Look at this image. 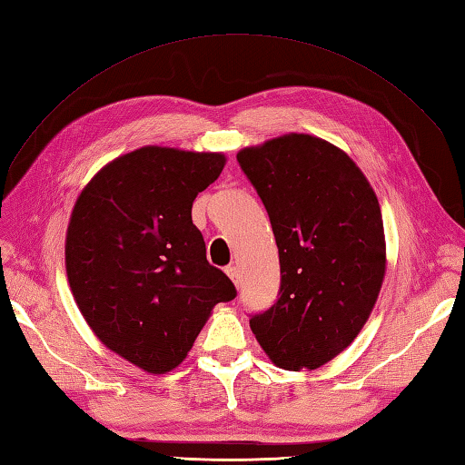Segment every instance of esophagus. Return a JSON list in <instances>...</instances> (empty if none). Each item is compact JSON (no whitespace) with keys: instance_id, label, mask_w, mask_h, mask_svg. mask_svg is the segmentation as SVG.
Returning <instances> with one entry per match:
<instances>
[{"instance_id":"obj_1","label":"esophagus","mask_w":465,"mask_h":465,"mask_svg":"<svg viewBox=\"0 0 465 465\" xmlns=\"http://www.w3.org/2000/svg\"><path fill=\"white\" fill-rule=\"evenodd\" d=\"M226 276H229L232 282H234V286H239L241 284V270L236 268V266H226Z\"/></svg>"}]
</instances>
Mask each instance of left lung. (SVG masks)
<instances>
[{
	"label": "left lung",
	"instance_id": "obj_1",
	"mask_svg": "<svg viewBox=\"0 0 465 465\" xmlns=\"http://www.w3.org/2000/svg\"><path fill=\"white\" fill-rule=\"evenodd\" d=\"M266 207L280 256L278 300L251 315L272 363L318 369L351 345L384 278L375 191L351 157L308 134H288L236 155Z\"/></svg>",
	"mask_w": 465,
	"mask_h": 465
}]
</instances>
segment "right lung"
Returning <instances> with one entry per match:
<instances>
[{
    "label": "right lung",
    "instance_id": "1",
    "mask_svg": "<svg viewBox=\"0 0 465 465\" xmlns=\"http://www.w3.org/2000/svg\"><path fill=\"white\" fill-rule=\"evenodd\" d=\"M223 153L147 145L102 167L66 231V276L90 330L153 375L175 369L211 310L236 298L191 221Z\"/></svg>",
    "mask_w": 465,
    "mask_h": 465
}]
</instances>
